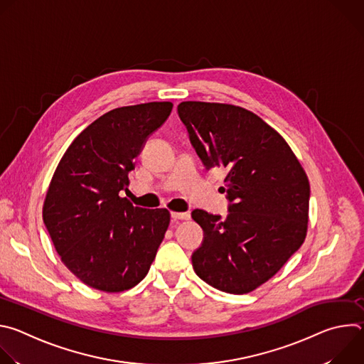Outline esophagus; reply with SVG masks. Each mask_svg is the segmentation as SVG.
Segmentation results:
<instances>
[{"label": "esophagus", "mask_w": 364, "mask_h": 364, "mask_svg": "<svg viewBox=\"0 0 364 364\" xmlns=\"http://www.w3.org/2000/svg\"><path fill=\"white\" fill-rule=\"evenodd\" d=\"M171 219L174 222H177V220H188L190 215L188 213H180V212H171Z\"/></svg>", "instance_id": "34e87169"}]
</instances>
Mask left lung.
<instances>
[{
    "label": "left lung",
    "instance_id": "1",
    "mask_svg": "<svg viewBox=\"0 0 364 364\" xmlns=\"http://www.w3.org/2000/svg\"><path fill=\"white\" fill-rule=\"evenodd\" d=\"M205 170H226L228 216L196 209L203 242L194 272L229 294H247L272 278L301 247L309 183L285 139L257 115L233 105L181 102L177 107Z\"/></svg>",
    "mask_w": 364,
    "mask_h": 364
}]
</instances>
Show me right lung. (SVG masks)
<instances>
[{"mask_svg": "<svg viewBox=\"0 0 364 364\" xmlns=\"http://www.w3.org/2000/svg\"><path fill=\"white\" fill-rule=\"evenodd\" d=\"M171 109V102H148L102 115L70 144L51 178L44 226L63 264L95 289L139 284L164 239L168 210L135 207L119 191Z\"/></svg>", "mask_w": 364, "mask_h": 364, "instance_id": "right-lung-1", "label": "right lung"}]
</instances>
